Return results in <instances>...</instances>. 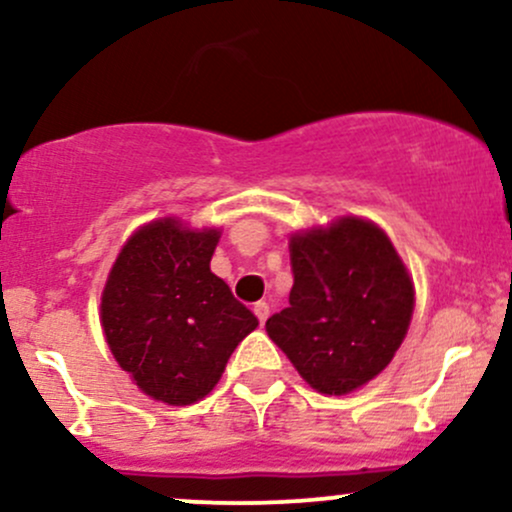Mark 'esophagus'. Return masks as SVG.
<instances>
[{
	"instance_id": "34e87169",
	"label": "esophagus",
	"mask_w": 512,
	"mask_h": 512,
	"mask_svg": "<svg viewBox=\"0 0 512 512\" xmlns=\"http://www.w3.org/2000/svg\"><path fill=\"white\" fill-rule=\"evenodd\" d=\"M255 315H257V320H260V325H264V322H267V317H269V305L264 303V301H260V303H255Z\"/></svg>"
}]
</instances>
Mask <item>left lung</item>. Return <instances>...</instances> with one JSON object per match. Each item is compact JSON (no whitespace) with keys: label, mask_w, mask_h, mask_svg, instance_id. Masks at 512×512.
Masks as SVG:
<instances>
[{"label":"left lung","mask_w":512,"mask_h":512,"mask_svg":"<svg viewBox=\"0 0 512 512\" xmlns=\"http://www.w3.org/2000/svg\"><path fill=\"white\" fill-rule=\"evenodd\" d=\"M289 308L269 339L322 395H346L383 373L409 330L414 284L383 228L342 216L291 236Z\"/></svg>","instance_id":"8db88e82"}]
</instances>
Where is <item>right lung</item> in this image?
Here are the masks:
<instances>
[{
	"mask_svg": "<svg viewBox=\"0 0 512 512\" xmlns=\"http://www.w3.org/2000/svg\"><path fill=\"white\" fill-rule=\"evenodd\" d=\"M216 228L158 219L120 250L101 298L110 351L144 395L195 404L219 383L257 317L209 269Z\"/></svg>",
	"mask_w": 512,
	"mask_h": 512,
	"instance_id": "obj_1",
	"label": "right lung"
}]
</instances>
